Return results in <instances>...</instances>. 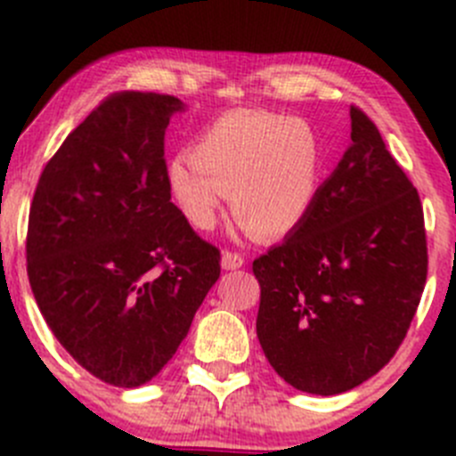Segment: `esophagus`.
<instances>
[{
    "instance_id": "esophagus-1",
    "label": "esophagus",
    "mask_w": 456,
    "mask_h": 456,
    "mask_svg": "<svg viewBox=\"0 0 456 456\" xmlns=\"http://www.w3.org/2000/svg\"><path fill=\"white\" fill-rule=\"evenodd\" d=\"M242 265H245V258H242L240 254L224 249V252H223V270H238V267H242Z\"/></svg>"
}]
</instances>
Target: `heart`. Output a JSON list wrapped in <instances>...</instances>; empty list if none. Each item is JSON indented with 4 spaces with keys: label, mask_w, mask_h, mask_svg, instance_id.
Masks as SVG:
<instances>
[{
    "label": "heart",
    "mask_w": 456,
    "mask_h": 456,
    "mask_svg": "<svg viewBox=\"0 0 456 456\" xmlns=\"http://www.w3.org/2000/svg\"><path fill=\"white\" fill-rule=\"evenodd\" d=\"M324 151L304 121L263 110H233L208 123L168 164L166 182L195 229L208 232L232 195L238 223L281 238L304 223L319 193Z\"/></svg>",
    "instance_id": "b5f03b06"
}]
</instances>
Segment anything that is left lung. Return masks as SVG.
Returning <instances> with one entry per match:
<instances>
[{
    "label": "left lung",
    "instance_id": "1",
    "mask_svg": "<svg viewBox=\"0 0 456 456\" xmlns=\"http://www.w3.org/2000/svg\"><path fill=\"white\" fill-rule=\"evenodd\" d=\"M252 270L258 342L295 389L342 394L395 355L428 279L423 204L362 110L310 214Z\"/></svg>",
    "mask_w": 456,
    "mask_h": 456
}]
</instances>
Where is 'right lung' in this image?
<instances>
[{
	"label": "right lung",
	"instance_id": "add662e5",
	"mask_svg": "<svg viewBox=\"0 0 456 456\" xmlns=\"http://www.w3.org/2000/svg\"><path fill=\"white\" fill-rule=\"evenodd\" d=\"M175 96L117 92L69 132L37 180L27 272L55 339L94 378H155L220 276L166 182L164 134Z\"/></svg>",
	"mask_w": 456,
	"mask_h": 456
}]
</instances>
